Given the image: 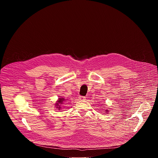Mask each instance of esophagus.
Instances as JSON below:
<instances>
[{
  "label": "esophagus",
  "instance_id": "34e87169",
  "mask_svg": "<svg viewBox=\"0 0 158 158\" xmlns=\"http://www.w3.org/2000/svg\"><path fill=\"white\" fill-rule=\"evenodd\" d=\"M85 96H79V99H80V100H82V101H84V100H85Z\"/></svg>",
  "mask_w": 158,
  "mask_h": 158
}]
</instances>
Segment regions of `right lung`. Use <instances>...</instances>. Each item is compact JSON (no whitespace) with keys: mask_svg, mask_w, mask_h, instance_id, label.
<instances>
[{"mask_svg":"<svg viewBox=\"0 0 158 158\" xmlns=\"http://www.w3.org/2000/svg\"><path fill=\"white\" fill-rule=\"evenodd\" d=\"M65 101V99H64V98H59V100L57 101V102L56 103V106H56V107H57V108H58V109H60L61 108L59 104H63L62 102H63V101Z\"/></svg>","mask_w":158,"mask_h":158,"instance_id":"add662e5","label":"right lung"}]
</instances>
